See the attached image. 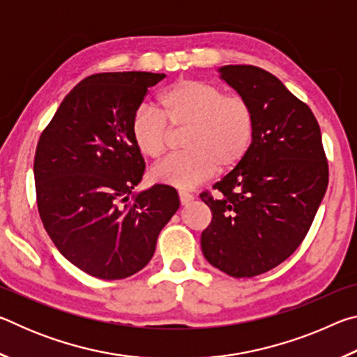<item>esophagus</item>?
Here are the masks:
<instances>
[{
  "mask_svg": "<svg viewBox=\"0 0 357 357\" xmlns=\"http://www.w3.org/2000/svg\"><path fill=\"white\" fill-rule=\"evenodd\" d=\"M179 200H181V204H189L193 200V195L185 190H179Z\"/></svg>",
  "mask_w": 357,
  "mask_h": 357,
  "instance_id": "obj_1",
  "label": "esophagus"
}]
</instances>
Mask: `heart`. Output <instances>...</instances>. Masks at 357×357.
<instances>
[{
	"label": "heart",
	"mask_w": 357,
	"mask_h": 357,
	"mask_svg": "<svg viewBox=\"0 0 357 357\" xmlns=\"http://www.w3.org/2000/svg\"><path fill=\"white\" fill-rule=\"evenodd\" d=\"M159 112L142 108L132 119V140L149 159L168 146V126L187 128L185 153L155 165L151 178L159 184L193 189L244 160L255 137V113L241 96H227L220 86L200 80H179L157 99Z\"/></svg>",
	"instance_id": "b5f03b06"
}]
</instances>
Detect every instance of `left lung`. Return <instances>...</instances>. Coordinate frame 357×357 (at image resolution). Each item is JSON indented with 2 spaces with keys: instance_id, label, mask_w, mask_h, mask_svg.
I'll return each mask as SVG.
<instances>
[{
  "instance_id": "1",
  "label": "left lung",
  "mask_w": 357,
  "mask_h": 357,
  "mask_svg": "<svg viewBox=\"0 0 357 357\" xmlns=\"http://www.w3.org/2000/svg\"><path fill=\"white\" fill-rule=\"evenodd\" d=\"M255 113V137L244 160L202 200L213 220L202 233L204 258L231 277L268 273L291 255L328 189L321 132L304 102L257 66L217 69Z\"/></svg>"
}]
</instances>
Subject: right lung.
<instances>
[{
  "instance_id": "obj_1",
  "label": "right lung",
  "mask_w": 357,
  "mask_h": 357,
  "mask_svg": "<svg viewBox=\"0 0 357 357\" xmlns=\"http://www.w3.org/2000/svg\"><path fill=\"white\" fill-rule=\"evenodd\" d=\"M153 72H107L84 78L42 132L34 157L38 208L66 259L93 277L119 280L149 263L160 229L179 208L178 192H134L144 173L132 119Z\"/></svg>"
}]
</instances>
